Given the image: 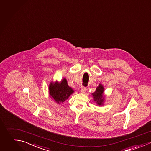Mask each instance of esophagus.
Wrapping results in <instances>:
<instances>
[{
    "mask_svg": "<svg viewBox=\"0 0 151 151\" xmlns=\"http://www.w3.org/2000/svg\"><path fill=\"white\" fill-rule=\"evenodd\" d=\"M86 87H85L84 86H82L81 87V91L84 93V92H86Z\"/></svg>",
    "mask_w": 151,
    "mask_h": 151,
    "instance_id": "1",
    "label": "esophagus"
}]
</instances>
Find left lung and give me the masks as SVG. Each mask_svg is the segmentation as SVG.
I'll return each mask as SVG.
<instances>
[{
    "label": "left lung",
    "instance_id": "8db88e82",
    "mask_svg": "<svg viewBox=\"0 0 151 151\" xmlns=\"http://www.w3.org/2000/svg\"><path fill=\"white\" fill-rule=\"evenodd\" d=\"M103 91H104V88L103 86L101 84H99V87L96 88V91L92 94L94 101H96L99 105L102 104V103L103 102V100H104V99H103Z\"/></svg>",
    "mask_w": 151,
    "mask_h": 151
}]
</instances>
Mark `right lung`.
I'll use <instances>...</instances> for the list:
<instances>
[{"label":"right lung","instance_id":"right-lung-1","mask_svg":"<svg viewBox=\"0 0 151 151\" xmlns=\"http://www.w3.org/2000/svg\"><path fill=\"white\" fill-rule=\"evenodd\" d=\"M50 94L58 103L64 102L73 93V89L68 86L67 80L64 78L60 83H51L49 87Z\"/></svg>","mask_w":151,"mask_h":151}]
</instances>
